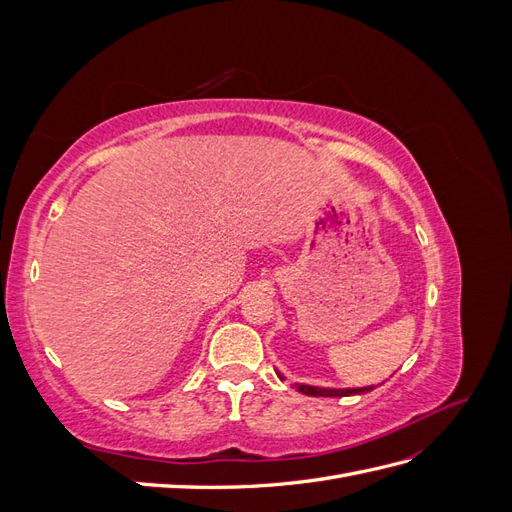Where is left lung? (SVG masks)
Wrapping results in <instances>:
<instances>
[{
	"instance_id": "1",
	"label": "left lung",
	"mask_w": 512,
	"mask_h": 512,
	"mask_svg": "<svg viewBox=\"0 0 512 512\" xmlns=\"http://www.w3.org/2000/svg\"><path fill=\"white\" fill-rule=\"evenodd\" d=\"M280 378H284L280 374ZM297 391L303 395H312V397H348V395H363L369 393L374 386H359V389H324V386H312V384H294Z\"/></svg>"
}]
</instances>
